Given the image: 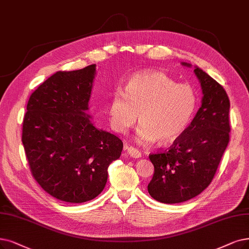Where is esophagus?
Instances as JSON below:
<instances>
[{"label": "esophagus", "mask_w": 249, "mask_h": 249, "mask_svg": "<svg viewBox=\"0 0 249 249\" xmlns=\"http://www.w3.org/2000/svg\"><path fill=\"white\" fill-rule=\"evenodd\" d=\"M124 150H126L127 154L130 155L131 157H133V158H140V157H141V152L139 151L137 148H135V147H133V146L125 145Z\"/></svg>", "instance_id": "34e87169"}]
</instances>
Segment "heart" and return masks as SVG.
<instances>
[{
  "label": "heart",
  "mask_w": 249,
  "mask_h": 249,
  "mask_svg": "<svg viewBox=\"0 0 249 249\" xmlns=\"http://www.w3.org/2000/svg\"><path fill=\"white\" fill-rule=\"evenodd\" d=\"M196 102L191 86L177 84L163 72H142L130 78L124 91L115 89L107 108L108 119L115 132L125 133L139 117V142L166 143L185 132Z\"/></svg>",
  "instance_id": "b5f03b06"
}]
</instances>
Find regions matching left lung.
<instances>
[{
	"mask_svg": "<svg viewBox=\"0 0 249 249\" xmlns=\"http://www.w3.org/2000/svg\"><path fill=\"white\" fill-rule=\"evenodd\" d=\"M194 72L201 84V107L170 148L149 155L154 174L148 192L162 203H180L199 195L212 183L230 141V100L225 89L202 69L195 67Z\"/></svg>",
	"mask_w": 249,
	"mask_h": 249,
	"instance_id": "obj_1",
	"label": "left lung"
}]
</instances>
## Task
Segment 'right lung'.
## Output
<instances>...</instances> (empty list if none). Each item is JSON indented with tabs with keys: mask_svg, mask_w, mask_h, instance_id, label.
<instances>
[{
	"mask_svg": "<svg viewBox=\"0 0 249 249\" xmlns=\"http://www.w3.org/2000/svg\"><path fill=\"white\" fill-rule=\"evenodd\" d=\"M95 64L57 71L29 97L22 144L35 180L56 199L83 203L106 185L108 166L119 158L123 141L96 128L86 114Z\"/></svg>",
	"mask_w": 249,
	"mask_h": 249,
	"instance_id": "obj_1",
	"label": "right lung"
}]
</instances>
